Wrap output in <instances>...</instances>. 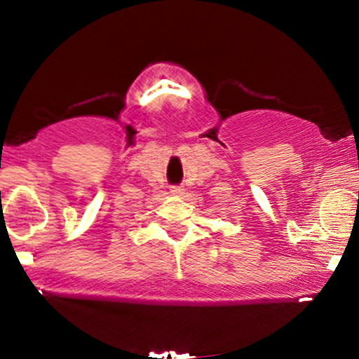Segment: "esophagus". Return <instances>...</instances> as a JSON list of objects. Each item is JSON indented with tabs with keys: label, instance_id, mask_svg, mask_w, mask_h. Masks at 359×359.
Instances as JSON below:
<instances>
[{
	"label": "esophagus",
	"instance_id": "1",
	"mask_svg": "<svg viewBox=\"0 0 359 359\" xmlns=\"http://www.w3.org/2000/svg\"><path fill=\"white\" fill-rule=\"evenodd\" d=\"M170 191H171V194H173V196H181L184 193V188H183V186H171Z\"/></svg>",
	"mask_w": 359,
	"mask_h": 359
}]
</instances>
